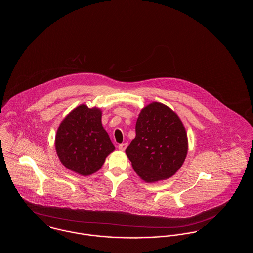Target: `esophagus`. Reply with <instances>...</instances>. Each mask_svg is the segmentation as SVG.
<instances>
[{"label":"esophagus","instance_id":"obj_1","mask_svg":"<svg viewBox=\"0 0 253 253\" xmlns=\"http://www.w3.org/2000/svg\"><path fill=\"white\" fill-rule=\"evenodd\" d=\"M126 147H127V143H122V144L119 145V149L121 150V151H125V149H126Z\"/></svg>","mask_w":253,"mask_h":253}]
</instances>
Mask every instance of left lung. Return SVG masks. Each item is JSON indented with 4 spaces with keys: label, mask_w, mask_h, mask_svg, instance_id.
I'll list each match as a JSON object with an SVG mask.
<instances>
[{
    "label": "left lung",
    "mask_w": 253,
    "mask_h": 253,
    "mask_svg": "<svg viewBox=\"0 0 253 253\" xmlns=\"http://www.w3.org/2000/svg\"><path fill=\"white\" fill-rule=\"evenodd\" d=\"M188 136L177 114L160 102H152L138 115L135 137L125 153L136 174L147 183L171 177L188 154Z\"/></svg>",
    "instance_id": "left-lung-1"
}]
</instances>
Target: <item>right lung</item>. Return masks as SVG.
<instances>
[{
  "label": "right lung",
  "mask_w": 253,
  "mask_h": 253,
  "mask_svg": "<svg viewBox=\"0 0 253 253\" xmlns=\"http://www.w3.org/2000/svg\"><path fill=\"white\" fill-rule=\"evenodd\" d=\"M102 111L81 104L62 120L55 148L61 164L81 175L93 174L115 151L101 123Z\"/></svg>",
  "instance_id": "right-lung-1"
}]
</instances>
